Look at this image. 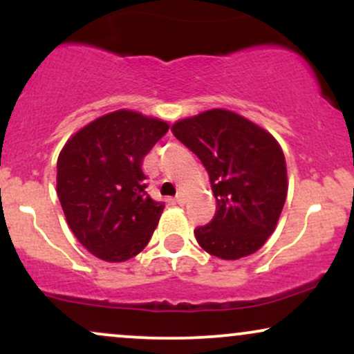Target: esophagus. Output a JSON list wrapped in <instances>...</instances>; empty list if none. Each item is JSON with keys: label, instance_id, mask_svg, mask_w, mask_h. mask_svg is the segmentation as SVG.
<instances>
[{"label": "esophagus", "instance_id": "obj_1", "mask_svg": "<svg viewBox=\"0 0 354 354\" xmlns=\"http://www.w3.org/2000/svg\"><path fill=\"white\" fill-rule=\"evenodd\" d=\"M174 201H176L178 205H185V196H183L181 193L176 194V198H174Z\"/></svg>", "mask_w": 354, "mask_h": 354}]
</instances>
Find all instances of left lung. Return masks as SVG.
<instances>
[{
	"label": "left lung",
	"instance_id": "1",
	"mask_svg": "<svg viewBox=\"0 0 354 354\" xmlns=\"http://www.w3.org/2000/svg\"><path fill=\"white\" fill-rule=\"evenodd\" d=\"M173 135L209 174L216 213L194 236L221 259L256 253L271 236L288 193L286 161L276 140L246 118L211 109L178 121Z\"/></svg>",
	"mask_w": 354,
	"mask_h": 354
}]
</instances>
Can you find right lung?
Instances as JSON below:
<instances>
[{
	"mask_svg": "<svg viewBox=\"0 0 354 354\" xmlns=\"http://www.w3.org/2000/svg\"><path fill=\"white\" fill-rule=\"evenodd\" d=\"M168 128L120 109L84 126L61 149V208L73 234L100 259L126 261L151 239L165 205L149 198L141 166Z\"/></svg>",
	"mask_w": 354,
	"mask_h": 354,
	"instance_id": "right-lung-1",
	"label": "right lung"
}]
</instances>
